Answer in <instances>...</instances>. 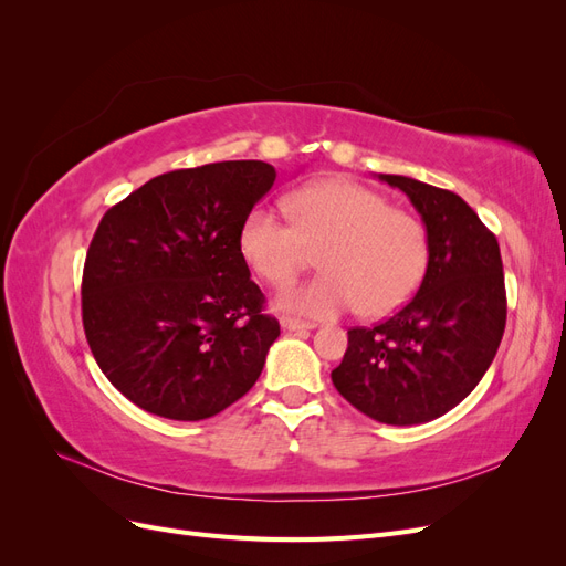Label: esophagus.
Instances as JSON below:
<instances>
[{
  "label": "esophagus",
  "mask_w": 566,
  "mask_h": 566,
  "mask_svg": "<svg viewBox=\"0 0 566 566\" xmlns=\"http://www.w3.org/2000/svg\"><path fill=\"white\" fill-rule=\"evenodd\" d=\"M281 328L287 331V333H302V331H312L314 325L306 323V321H300V318L283 316V318H281Z\"/></svg>",
  "instance_id": "esophagus-1"
}]
</instances>
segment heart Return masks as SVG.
<instances>
[{"instance_id": "obj_1", "label": "heart", "mask_w": 566, "mask_h": 566, "mask_svg": "<svg viewBox=\"0 0 566 566\" xmlns=\"http://www.w3.org/2000/svg\"><path fill=\"white\" fill-rule=\"evenodd\" d=\"M290 219L256 205L238 233L248 266L285 285L318 248V276L287 287L279 306L310 318H333L361 306L366 316L399 310L420 285L430 245L420 221L354 179L306 184L285 198Z\"/></svg>"}]
</instances>
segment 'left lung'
Returning <instances> with one entry per match:
<instances>
[{"mask_svg":"<svg viewBox=\"0 0 566 566\" xmlns=\"http://www.w3.org/2000/svg\"><path fill=\"white\" fill-rule=\"evenodd\" d=\"M378 177L413 202L430 260L401 312L347 333L349 347L331 378L368 418L420 424L465 399L499 352L507 316L503 260L495 235L453 191L401 175Z\"/></svg>","mask_w":566,"mask_h":566,"instance_id":"obj_1","label":"left lung"}]
</instances>
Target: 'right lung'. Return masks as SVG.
<instances>
[{"mask_svg": "<svg viewBox=\"0 0 566 566\" xmlns=\"http://www.w3.org/2000/svg\"><path fill=\"white\" fill-rule=\"evenodd\" d=\"M276 181L262 160L175 169L101 219L82 273V323L98 368L153 416L205 420L260 378L281 335L238 248Z\"/></svg>", "mask_w": 566, "mask_h": 566, "instance_id": "obj_1", "label": "right lung"}]
</instances>
